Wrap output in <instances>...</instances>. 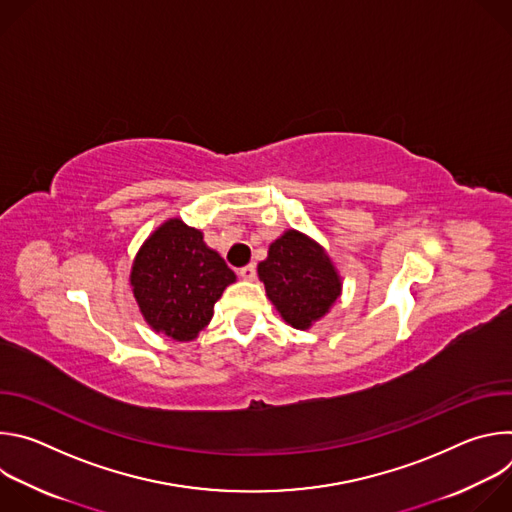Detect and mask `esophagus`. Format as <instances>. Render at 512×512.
<instances>
[{
	"instance_id": "esophagus-1",
	"label": "esophagus",
	"mask_w": 512,
	"mask_h": 512,
	"mask_svg": "<svg viewBox=\"0 0 512 512\" xmlns=\"http://www.w3.org/2000/svg\"><path fill=\"white\" fill-rule=\"evenodd\" d=\"M239 275L247 281H253L257 277V269H255V265H245L243 269H239Z\"/></svg>"
}]
</instances>
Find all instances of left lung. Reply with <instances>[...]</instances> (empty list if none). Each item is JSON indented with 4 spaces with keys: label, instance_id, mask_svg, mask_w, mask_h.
Wrapping results in <instances>:
<instances>
[{
    "label": "left lung",
    "instance_id": "obj_1",
    "mask_svg": "<svg viewBox=\"0 0 512 512\" xmlns=\"http://www.w3.org/2000/svg\"><path fill=\"white\" fill-rule=\"evenodd\" d=\"M257 273L281 318L298 330H308L326 316L342 291L340 275L326 251L294 229L269 245Z\"/></svg>",
    "mask_w": 512,
    "mask_h": 512
}]
</instances>
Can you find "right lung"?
<instances>
[{
	"mask_svg": "<svg viewBox=\"0 0 512 512\" xmlns=\"http://www.w3.org/2000/svg\"><path fill=\"white\" fill-rule=\"evenodd\" d=\"M235 273L204 245L202 233L170 218L141 245L131 267L133 298L143 320L172 340H194L212 318Z\"/></svg>",
	"mask_w": 512,
	"mask_h": 512,
	"instance_id": "obj_1",
	"label": "right lung"
}]
</instances>
